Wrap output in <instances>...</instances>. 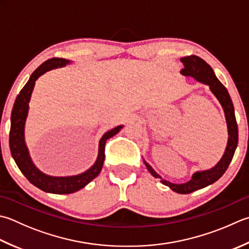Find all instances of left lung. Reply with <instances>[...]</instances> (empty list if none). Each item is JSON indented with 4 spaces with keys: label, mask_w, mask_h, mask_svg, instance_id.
<instances>
[{
    "label": "left lung",
    "mask_w": 249,
    "mask_h": 249,
    "mask_svg": "<svg viewBox=\"0 0 249 249\" xmlns=\"http://www.w3.org/2000/svg\"><path fill=\"white\" fill-rule=\"evenodd\" d=\"M180 61L183 63L184 67L183 69L180 71L182 75L191 76L196 81L202 83V84H205L209 87V89L213 92V95L216 97L219 104L222 107L223 112H225V118L228 127V142L225 153H223L220 160L212 168L199 170V172L194 173L192 175V178L184 183H174L168 181L166 179H163L152 168V166L143 160L145 167H147L149 173L152 175L153 177L160 178V182L165 184V186H167L169 189H172L174 192L179 194H188L216 182L217 180L226 173V170L228 169L229 165H230L237 147L238 129L234 113V107H233L231 97L229 95L228 89L222 85V83L217 79L215 72L212 69V67L204 61L202 58H199L196 55L182 57Z\"/></svg>",
    "instance_id": "1"
}]
</instances>
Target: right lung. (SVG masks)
<instances>
[{
	"label": "right lung",
	"instance_id": "obj_1",
	"mask_svg": "<svg viewBox=\"0 0 249 249\" xmlns=\"http://www.w3.org/2000/svg\"><path fill=\"white\" fill-rule=\"evenodd\" d=\"M71 63L70 60L63 59V58H52L47 61L43 62L42 65L34 71L27 84L19 92L13 107L11 115V131H9V149H11L12 157L16 162L18 168L23 174L29 181L33 186L41 189L42 191L53 194H70L74 193L79 190L87 186L92 179H95L101 172L105 162V147L106 141L113 137L119 131L123 128V125H119L104 134L99 140L98 155L97 160L91 167L86 172L74 175V176L57 177L51 176L45 173L41 172L36 165L29 153L28 147L24 139V127H26V121L29 112V102L31 99V95L36 85V81L47 71H51L57 68H62Z\"/></svg>",
	"mask_w": 249,
	"mask_h": 249
}]
</instances>
